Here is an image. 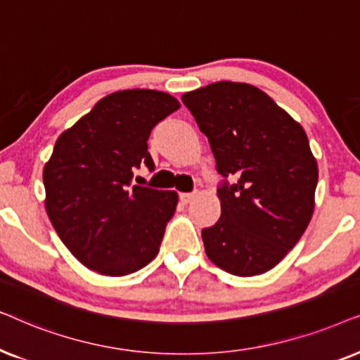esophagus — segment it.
Segmentation results:
<instances>
[{
  "label": "esophagus",
  "instance_id": "34e87169",
  "mask_svg": "<svg viewBox=\"0 0 360 360\" xmlns=\"http://www.w3.org/2000/svg\"><path fill=\"white\" fill-rule=\"evenodd\" d=\"M179 198H181V200H183L184 204H188V202H191V200L195 198V193H181Z\"/></svg>",
  "mask_w": 360,
  "mask_h": 360
}]
</instances>
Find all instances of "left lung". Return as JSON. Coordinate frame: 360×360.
Here are the masks:
<instances>
[{
    "label": "left lung",
    "instance_id": "obj_1",
    "mask_svg": "<svg viewBox=\"0 0 360 360\" xmlns=\"http://www.w3.org/2000/svg\"><path fill=\"white\" fill-rule=\"evenodd\" d=\"M183 102L207 136L217 171L220 219L202 230L209 260L237 276L262 275L283 260L314 210L318 162L303 127L260 89L214 82Z\"/></svg>",
    "mask_w": 360,
    "mask_h": 360
}]
</instances>
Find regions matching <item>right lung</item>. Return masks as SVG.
Wrapping results in <instances>:
<instances>
[{
  "instance_id": "right-lung-1",
  "label": "right lung",
  "mask_w": 360,
  "mask_h": 360,
  "mask_svg": "<svg viewBox=\"0 0 360 360\" xmlns=\"http://www.w3.org/2000/svg\"><path fill=\"white\" fill-rule=\"evenodd\" d=\"M181 107L150 89L120 90L57 138L44 166L46 210L72 255L107 276L130 275L160 252L177 193L131 186L153 128Z\"/></svg>"
}]
</instances>
